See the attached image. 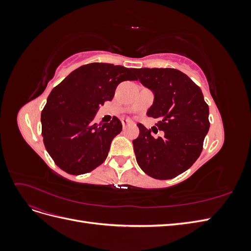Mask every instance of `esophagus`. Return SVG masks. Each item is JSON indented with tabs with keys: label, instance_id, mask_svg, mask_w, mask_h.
I'll return each mask as SVG.
<instances>
[{
	"label": "esophagus",
	"instance_id": "obj_1",
	"mask_svg": "<svg viewBox=\"0 0 251 251\" xmlns=\"http://www.w3.org/2000/svg\"><path fill=\"white\" fill-rule=\"evenodd\" d=\"M130 125H134V124L132 123V121H130V120H126V119H124V120H123V127H124V130H126V126H130Z\"/></svg>",
	"mask_w": 251,
	"mask_h": 251
}]
</instances>
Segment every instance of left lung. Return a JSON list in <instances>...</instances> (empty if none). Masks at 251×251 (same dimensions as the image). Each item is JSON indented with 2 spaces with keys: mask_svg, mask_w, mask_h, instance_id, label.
<instances>
[{
  "mask_svg": "<svg viewBox=\"0 0 251 251\" xmlns=\"http://www.w3.org/2000/svg\"><path fill=\"white\" fill-rule=\"evenodd\" d=\"M137 79L154 93L147 115L158 119L164 136L154 138L138 124L139 136L133 140L140 169L155 179L177 177L199 158L209 130V109L201 89L186 74L172 68L136 69ZM153 130V127H151Z\"/></svg>",
  "mask_w": 251,
  "mask_h": 251,
  "instance_id": "obj_1",
  "label": "left lung"
}]
</instances>
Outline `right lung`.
Segmentation results:
<instances>
[{"label": "right lung", "mask_w": 251, "mask_h": 251, "mask_svg": "<svg viewBox=\"0 0 251 251\" xmlns=\"http://www.w3.org/2000/svg\"><path fill=\"white\" fill-rule=\"evenodd\" d=\"M135 72L134 68L92 63L77 68L51 91L41 115L42 136L58 168L81 175L105 160L123 125L117 117L95 124L94 117L104 101L113 100L121 81L137 79Z\"/></svg>", "instance_id": "right-lung-1"}]
</instances>
